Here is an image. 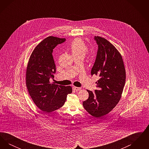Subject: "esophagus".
<instances>
[{
    "instance_id": "1",
    "label": "esophagus",
    "mask_w": 149,
    "mask_h": 149,
    "mask_svg": "<svg viewBox=\"0 0 149 149\" xmlns=\"http://www.w3.org/2000/svg\"><path fill=\"white\" fill-rule=\"evenodd\" d=\"M73 89L75 91H80V89H81V88H79V87H77V86H73Z\"/></svg>"
}]
</instances>
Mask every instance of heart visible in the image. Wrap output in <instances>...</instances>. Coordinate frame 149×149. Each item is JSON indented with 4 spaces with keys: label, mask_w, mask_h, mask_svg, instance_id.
Here are the masks:
<instances>
[{
    "label": "heart",
    "mask_w": 149,
    "mask_h": 149,
    "mask_svg": "<svg viewBox=\"0 0 149 149\" xmlns=\"http://www.w3.org/2000/svg\"><path fill=\"white\" fill-rule=\"evenodd\" d=\"M71 50L74 56H82L84 57L88 51V48L82 40L80 38H76L71 43Z\"/></svg>",
    "instance_id": "obj_1"
}]
</instances>
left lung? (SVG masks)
<instances>
[{
    "label": "left lung",
    "instance_id": "left-lung-1",
    "mask_svg": "<svg viewBox=\"0 0 149 149\" xmlns=\"http://www.w3.org/2000/svg\"><path fill=\"white\" fill-rule=\"evenodd\" d=\"M98 51L91 75H98L94 92L83 102L85 110L97 118L109 113L119 102L126 81V71L120 53L106 39L95 36Z\"/></svg>",
    "mask_w": 149,
    "mask_h": 149
}]
</instances>
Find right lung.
<instances>
[{"label":"right lung","instance_id":"obj_1","mask_svg":"<svg viewBox=\"0 0 149 149\" xmlns=\"http://www.w3.org/2000/svg\"><path fill=\"white\" fill-rule=\"evenodd\" d=\"M65 40L47 37L36 47L29 59L26 74V86L35 104L46 113L61 108L67 95L72 93L70 86L57 85L50 81L56 72L53 50Z\"/></svg>","mask_w":149,"mask_h":149}]
</instances>
